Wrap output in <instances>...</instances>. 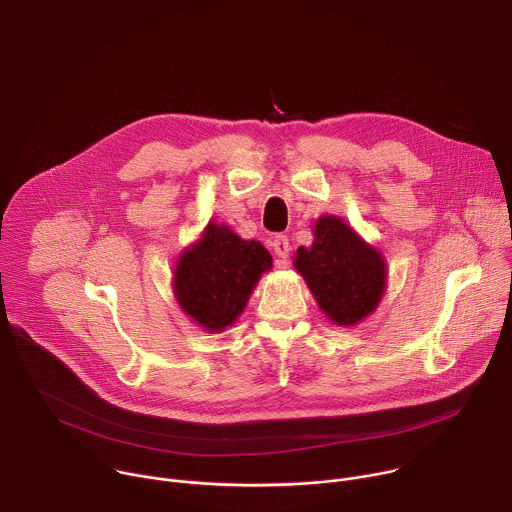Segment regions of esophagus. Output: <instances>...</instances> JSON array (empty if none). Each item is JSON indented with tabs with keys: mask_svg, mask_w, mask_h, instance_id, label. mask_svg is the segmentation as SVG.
<instances>
[{
	"mask_svg": "<svg viewBox=\"0 0 512 512\" xmlns=\"http://www.w3.org/2000/svg\"><path fill=\"white\" fill-rule=\"evenodd\" d=\"M271 247H273V253L277 257V265L283 267L285 259L289 257V251H291V245H289V239L285 235H275L271 239Z\"/></svg>",
	"mask_w": 512,
	"mask_h": 512,
	"instance_id": "obj_1",
	"label": "esophagus"
}]
</instances>
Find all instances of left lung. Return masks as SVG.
<instances>
[{"label":"left lung","instance_id":"obj_1","mask_svg":"<svg viewBox=\"0 0 512 512\" xmlns=\"http://www.w3.org/2000/svg\"><path fill=\"white\" fill-rule=\"evenodd\" d=\"M312 233V245L298 247L294 267L330 322L356 326L385 296L387 261L340 216H320Z\"/></svg>","mask_w":512,"mask_h":512}]
</instances>
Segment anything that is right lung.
<instances>
[{
	"label": "right lung",
	"instance_id": "1",
	"mask_svg": "<svg viewBox=\"0 0 512 512\" xmlns=\"http://www.w3.org/2000/svg\"><path fill=\"white\" fill-rule=\"evenodd\" d=\"M271 261L259 241H245L229 225L210 221L174 265V298L202 330L223 332L243 314Z\"/></svg>",
	"mask_w": 512,
	"mask_h": 512
}]
</instances>
